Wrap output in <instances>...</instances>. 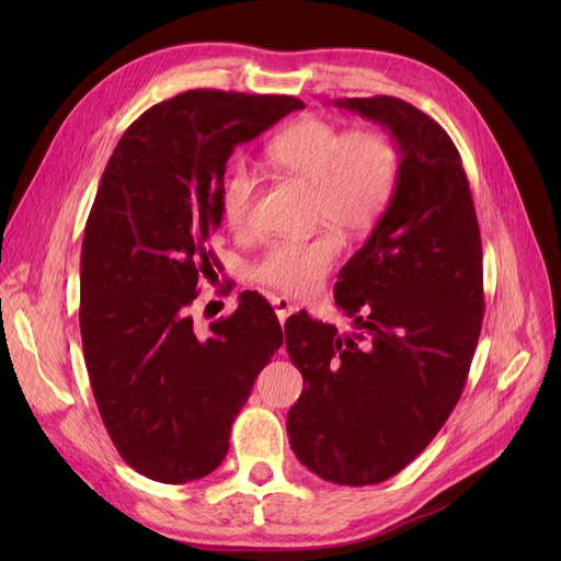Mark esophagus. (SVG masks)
Wrapping results in <instances>:
<instances>
[{"label": "esophagus", "mask_w": 561, "mask_h": 561, "mask_svg": "<svg viewBox=\"0 0 561 561\" xmlns=\"http://www.w3.org/2000/svg\"><path fill=\"white\" fill-rule=\"evenodd\" d=\"M271 305H273V309H275V313H277L279 322H284L293 311H296V305H293L288 298H282V296L273 298V300H271Z\"/></svg>", "instance_id": "34e87169"}]
</instances>
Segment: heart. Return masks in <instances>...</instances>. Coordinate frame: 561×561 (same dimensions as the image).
I'll return each instance as SVG.
<instances>
[{"label": "heart", "mask_w": 561, "mask_h": 561, "mask_svg": "<svg viewBox=\"0 0 561 561\" xmlns=\"http://www.w3.org/2000/svg\"><path fill=\"white\" fill-rule=\"evenodd\" d=\"M268 157L282 170L316 188V216L336 231L362 236L391 206L402 172L396 140L379 129L345 131L322 117H305L268 145ZM259 188L252 165L233 163L220 186V214L231 229L250 222ZM341 254L334 231L309 239H277L252 265V277L286 296H313Z\"/></svg>", "instance_id": "b5f03b06"}]
</instances>
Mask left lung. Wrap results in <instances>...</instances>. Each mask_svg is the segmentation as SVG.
Returning a JSON list of instances; mask_svg holds the SVG:
<instances>
[{
	"label": "left lung",
	"mask_w": 561,
	"mask_h": 561,
	"mask_svg": "<svg viewBox=\"0 0 561 561\" xmlns=\"http://www.w3.org/2000/svg\"><path fill=\"white\" fill-rule=\"evenodd\" d=\"M334 106L387 127L402 172L387 214L334 286L357 332L339 334L305 313L286 320V352L305 379L286 430L311 473L366 486L414 461L463 391L484 318L482 241L444 127L387 95Z\"/></svg>",
	"instance_id": "8db88e82"
}]
</instances>
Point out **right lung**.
<instances>
[{
	"mask_svg": "<svg viewBox=\"0 0 561 561\" xmlns=\"http://www.w3.org/2000/svg\"><path fill=\"white\" fill-rule=\"evenodd\" d=\"M298 108L288 95L182 93L131 123L102 174L81 245L83 359L117 453L154 482L220 466L233 416L284 343L254 293L209 334L195 332L188 307L211 268L233 147Z\"/></svg>",
	"mask_w": 561,
	"mask_h": 561,
	"instance_id": "1",
	"label": "right lung"
}]
</instances>
